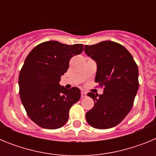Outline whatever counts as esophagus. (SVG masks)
Wrapping results in <instances>:
<instances>
[{"label": "esophagus", "instance_id": "obj_1", "mask_svg": "<svg viewBox=\"0 0 156 156\" xmlns=\"http://www.w3.org/2000/svg\"><path fill=\"white\" fill-rule=\"evenodd\" d=\"M86 96H87L86 92H83V91L81 92V98H84V97H86Z\"/></svg>", "mask_w": 156, "mask_h": 156}]
</instances>
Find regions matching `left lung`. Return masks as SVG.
Returning a JSON list of instances; mask_svg holds the SVG:
<instances>
[{"mask_svg": "<svg viewBox=\"0 0 156 156\" xmlns=\"http://www.w3.org/2000/svg\"><path fill=\"white\" fill-rule=\"evenodd\" d=\"M84 51L97 62L95 82L104 88L102 94H87L94 105L86 113L87 121L98 129L113 127L133 107L139 87L137 66L127 49L113 41L86 45Z\"/></svg>", "mask_w": 156, "mask_h": 156, "instance_id": "left-lung-1", "label": "left lung"}]
</instances>
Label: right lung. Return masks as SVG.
I'll return each instance as SVG.
<instances>
[{"mask_svg": "<svg viewBox=\"0 0 156 156\" xmlns=\"http://www.w3.org/2000/svg\"><path fill=\"white\" fill-rule=\"evenodd\" d=\"M83 51V44L68 45L50 41L30 52L19 76V95L27 115L45 129H58L69 119L70 108L80 98L77 87L60 86L69 61Z\"/></svg>", "mask_w": 156, "mask_h": 156, "instance_id": "right-lung-1", "label": "right lung"}]
</instances>
